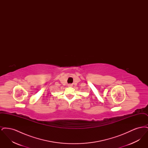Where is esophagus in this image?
I'll use <instances>...</instances> for the list:
<instances>
[{
  "instance_id": "obj_1",
  "label": "esophagus",
  "mask_w": 148,
  "mask_h": 148,
  "mask_svg": "<svg viewBox=\"0 0 148 148\" xmlns=\"http://www.w3.org/2000/svg\"><path fill=\"white\" fill-rule=\"evenodd\" d=\"M72 86H73V84H68V86H69V87H72Z\"/></svg>"
}]
</instances>
